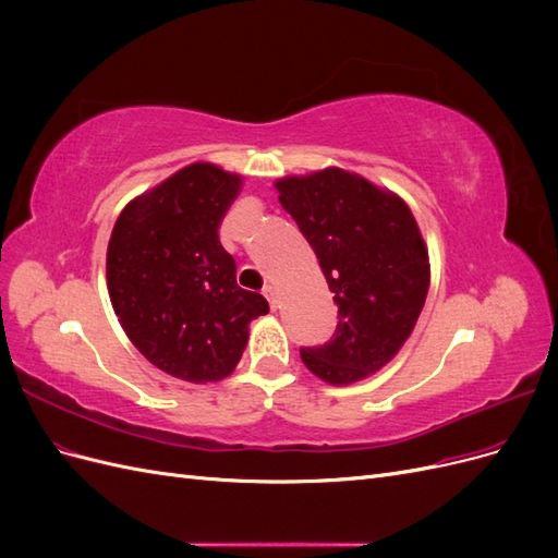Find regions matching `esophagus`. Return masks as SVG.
<instances>
[{"label": "esophagus", "instance_id": "34e87169", "mask_svg": "<svg viewBox=\"0 0 558 558\" xmlns=\"http://www.w3.org/2000/svg\"><path fill=\"white\" fill-rule=\"evenodd\" d=\"M263 295L267 298V302H269V307H272V310H277V307H279V293H277V289H275V286H272V283H269V286H265V289H263Z\"/></svg>", "mask_w": 558, "mask_h": 558}]
</instances>
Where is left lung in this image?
I'll list each match as a JSON object with an SVG mask.
<instances>
[{"instance_id": "left-lung-1", "label": "left lung", "mask_w": 558, "mask_h": 558, "mask_svg": "<svg viewBox=\"0 0 558 558\" xmlns=\"http://www.w3.org/2000/svg\"><path fill=\"white\" fill-rule=\"evenodd\" d=\"M275 185L314 248L340 316L332 340L300 349L302 363L337 386L375 375L408 342L430 286L428 248L410 207L340 167Z\"/></svg>"}]
</instances>
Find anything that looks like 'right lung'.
I'll return each mask as SVG.
<instances>
[{
  "label": "right lung",
  "mask_w": 558,
  "mask_h": 558,
  "mask_svg": "<svg viewBox=\"0 0 558 558\" xmlns=\"http://www.w3.org/2000/svg\"><path fill=\"white\" fill-rule=\"evenodd\" d=\"M242 177L193 162L118 216L107 248L113 312L146 361L183 381L228 377L248 324L269 312L238 286V265L218 240Z\"/></svg>",
  "instance_id": "right-lung-1"
}]
</instances>
